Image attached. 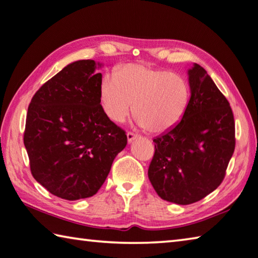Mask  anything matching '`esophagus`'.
Masks as SVG:
<instances>
[{
	"mask_svg": "<svg viewBox=\"0 0 258 258\" xmlns=\"http://www.w3.org/2000/svg\"><path fill=\"white\" fill-rule=\"evenodd\" d=\"M127 141L131 143L132 141H134L135 139H138L139 138V135L138 134H134V133H132V132H127Z\"/></svg>",
	"mask_w": 258,
	"mask_h": 258,
	"instance_id": "34e87169",
	"label": "esophagus"
}]
</instances>
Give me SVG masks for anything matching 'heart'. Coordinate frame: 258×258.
<instances>
[{"label":"heart","mask_w":258,"mask_h":258,"mask_svg":"<svg viewBox=\"0 0 258 258\" xmlns=\"http://www.w3.org/2000/svg\"><path fill=\"white\" fill-rule=\"evenodd\" d=\"M99 99L104 113L114 123L124 121L133 109L138 123L148 132L163 133L185 116L190 89L185 78L177 73L143 64H125L115 69L113 77L101 79Z\"/></svg>","instance_id":"heart-1"}]
</instances>
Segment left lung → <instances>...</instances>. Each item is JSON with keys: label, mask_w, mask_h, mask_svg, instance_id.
Here are the masks:
<instances>
[{"label": "left lung", "mask_w": 258, "mask_h": 258, "mask_svg": "<svg viewBox=\"0 0 258 258\" xmlns=\"http://www.w3.org/2000/svg\"><path fill=\"white\" fill-rule=\"evenodd\" d=\"M189 105L174 128L153 140L148 176L162 200L198 202L218 188L235 151L230 104L199 64L188 70Z\"/></svg>", "instance_id": "left-lung-1"}]
</instances>
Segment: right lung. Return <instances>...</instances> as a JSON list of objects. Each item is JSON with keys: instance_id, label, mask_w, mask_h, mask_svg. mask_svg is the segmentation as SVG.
<instances>
[{"instance_id": "right-lung-1", "label": "right lung", "mask_w": 258, "mask_h": 258, "mask_svg": "<svg viewBox=\"0 0 258 258\" xmlns=\"http://www.w3.org/2000/svg\"><path fill=\"white\" fill-rule=\"evenodd\" d=\"M101 64H69L37 91L28 107L23 143L35 179L57 198L95 195L127 144L124 130L101 108Z\"/></svg>"}]
</instances>
